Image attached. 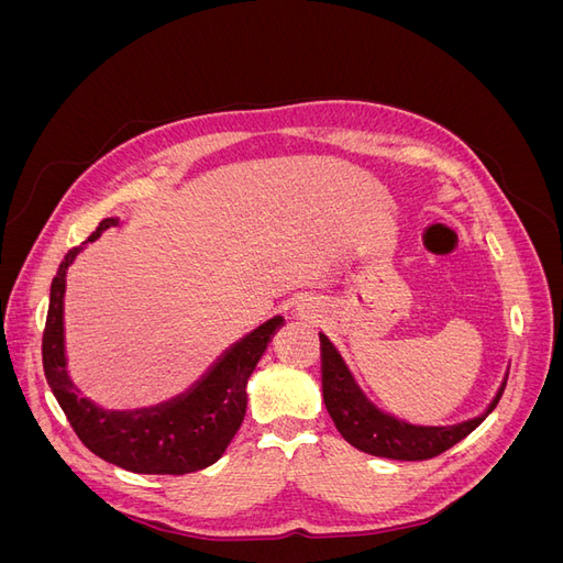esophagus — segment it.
Listing matches in <instances>:
<instances>
[{
	"label": "esophagus",
	"mask_w": 563,
	"mask_h": 563,
	"mask_svg": "<svg viewBox=\"0 0 563 563\" xmlns=\"http://www.w3.org/2000/svg\"><path fill=\"white\" fill-rule=\"evenodd\" d=\"M298 317H302V319H312V310H310V308H305V305H302V308H298Z\"/></svg>",
	"instance_id": "esophagus-1"
}]
</instances>
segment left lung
Segmentation results:
<instances>
[{"label":"left lung","mask_w":563,"mask_h":563,"mask_svg":"<svg viewBox=\"0 0 563 563\" xmlns=\"http://www.w3.org/2000/svg\"><path fill=\"white\" fill-rule=\"evenodd\" d=\"M319 340L321 387L329 416L333 418L338 432L345 437L347 444L378 457L428 460L449 451L486 420V416L498 406L507 383L505 376L496 397L490 399L486 411L479 416L455 424H413L383 411L378 404H373L362 385L356 383L345 356L331 343V338L327 333H319Z\"/></svg>","instance_id":"1"}]
</instances>
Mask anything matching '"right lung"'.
Masks as SVG:
<instances>
[{
    "label": "right lung",
    "mask_w": 563,
    "mask_h": 563,
    "mask_svg": "<svg viewBox=\"0 0 563 563\" xmlns=\"http://www.w3.org/2000/svg\"><path fill=\"white\" fill-rule=\"evenodd\" d=\"M119 218H106L81 246L67 251L51 282L48 314L42 340L44 373L73 430L98 457L139 474H190L213 465L225 453L246 416V385L272 335L284 327L277 314L230 345L203 376L174 399L114 411L84 397L67 373L65 354V277L67 267L89 242Z\"/></svg>",
    "instance_id": "obj_1"
}]
</instances>
